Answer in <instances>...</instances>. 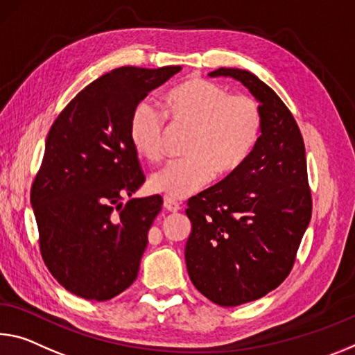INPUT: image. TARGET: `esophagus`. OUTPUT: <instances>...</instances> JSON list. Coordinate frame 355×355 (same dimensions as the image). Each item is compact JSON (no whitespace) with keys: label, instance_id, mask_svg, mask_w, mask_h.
Wrapping results in <instances>:
<instances>
[{"label":"esophagus","instance_id":"34e87169","mask_svg":"<svg viewBox=\"0 0 355 355\" xmlns=\"http://www.w3.org/2000/svg\"><path fill=\"white\" fill-rule=\"evenodd\" d=\"M164 208L167 211L171 213H177L180 210V204L177 200H173L172 198H168V196H166L164 198Z\"/></svg>","mask_w":355,"mask_h":355}]
</instances>
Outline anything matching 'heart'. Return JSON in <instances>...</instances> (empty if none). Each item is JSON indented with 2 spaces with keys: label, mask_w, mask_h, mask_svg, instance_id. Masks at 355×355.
Instances as JSON below:
<instances>
[{
  "label": "heart",
  "mask_w": 355,
  "mask_h": 355,
  "mask_svg": "<svg viewBox=\"0 0 355 355\" xmlns=\"http://www.w3.org/2000/svg\"><path fill=\"white\" fill-rule=\"evenodd\" d=\"M189 128L184 157L167 162L150 178V188L182 199L198 193L213 175L226 177L248 161L262 131V112L256 99L230 94L221 83L191 77L168 89L164 110L148 99L134 105L128 137L136 153L157 162L164 153L167 123Z\"/></svg>",
  "instance_id": "heart-1"
}]
</instances>
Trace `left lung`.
I'll return each instance as SVG.
<instances>
[{
  "label": "left lung",
  "instance_id": "obj_1",
  "mask_svg": "<svg viewBox=\"0 0 355 355\" xmlns=\"http://www.w3.org/2000/svg\"><path fill=\"white\" fill-rule=\"evenodd\" d=\"M211 77L237 78L261 103L262 134L248 161L188 200L184 248L189 278L219 306H237L277 289L294 267L311 219L305 144L294 115L272 88L235 67Z\"/></svg>",
  "mask_w": 355,
  "mask_h": 355
}]
</instances>
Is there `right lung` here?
I'll return each mask as SVG.
<instances>
[{"mask_svg":"<svg viewBox=\"0 0 355 355\" xmlns=\"http://www.w3.org/2000/svg\"><path fill=\"white\" fill-rule=\"evenodd\" d=\"M180 66H125L101 76L56 116L31 187L49 272L87 300H110L137 278L161 196L131 198L145 175L128 137L134 105Z\"/></svg>","mask_w":355,"mask_h":355,"instance_id":"1","label":"right lung"}]
</instances>
